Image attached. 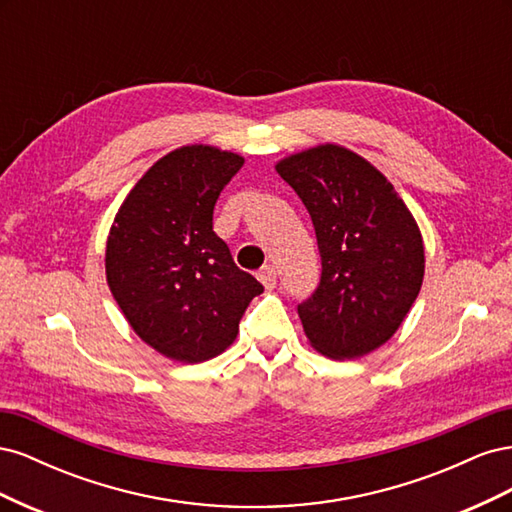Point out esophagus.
Masks as SVG:
<instances>
[{
  "label": "esophagus",
  "mask_w": 512,
  "mask_h": 512,
  "mask_svg": "<svg viewBox=\"0 0 512 512\" xmlns=\"http://www.w3.org/2000/svg\"><path fill=\"white\" fill-rule=\"evenodd\" d=\"M258 280H260V284L265 286L267 290H271V288H275L277 273H275V269H273L271 265H265V267H262V269L258 271Z\"/></svg>",
  "instance_id": "1"
}]
</instances>
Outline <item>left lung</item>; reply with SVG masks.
Masks as SVG:
<instances>
[{
  "instance_id": "1",
  "label": "left lung",
  "mask_w": 512,
  "mask_h": 512,
  "mask_svg": "<svg viewBox=\"0 0 512 512\" xmlns=\"http://www.w3.org/2000/svg\"><path fill=\"white\" fill-rule=\"evenodd\" d=\"M312 218L320 284L303 301V331L320 354L359 359L389 342L425 275L421 230L391 181L339 145H318L275 164Z\"/></svg>"
}]
</instances>
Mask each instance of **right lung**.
Masks as SVG:
<instances>
[{
  "instance_id": "right-lung-1",
  "label": "right lung",
  "mask_w": 512,
  "mask_h": 512,
  "mask_svg": "<svg viewBox=\"0 0 512 512\" xmlns=\"http://www.w3.org/2000/svg\"><path fill=\"white\" fill-rule=\"evenodd\" d=\"M243 158L211 145L166 153L138 179L106 241V282L134 333L179 363L222 354L265 290L213 232V207Z\"/></svg>"
}]
</instances>
